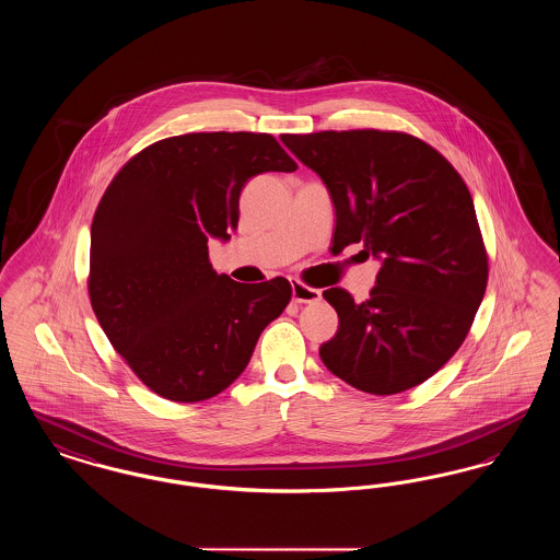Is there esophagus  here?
<instances>
[{"mask_svg": "<svg viewBox=\"0 0 560 560\" xmlns=\"http://www.w3.org/2000/svg\"><path fill=\"white\" fill-rule=\"evenodd\" d=\"M292 300L298 304H311V302H319L320 292L315 288H308L300 281H292Z\"/></svg>", "mask_w": 560, "mask_h": 560, "instance_id": "obj_1", "label": "esophagus"}]
</instances>
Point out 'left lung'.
I'll return each mask as SVG.
<instances>
[{
	"label": "left lung",
	"mask_w": 560,
	"mask_h": 560,
	"mask_svg": "<svg viewBox=\"0 0 560 560\" xmlns=\"http://www.w3.org/2000/svg\"><path fill=\"white\" fill-rule=\"evenodd\" d=\"M319 174L336 210L334 247L363 243L380 260L370 300L323 298L338 313L325 368L370 395H397L462 347L487 288V252L470 190L452 163L402 132L283 133Z\"/></svg>",
	"instance_id": "left-lung-1"
}]
</instances>
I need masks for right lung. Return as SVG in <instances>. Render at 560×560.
I'll return each instance as SVG.
<instances>
[{
  "mask_svg": "<svg viewBox=\"0 0 560 560\" xmlns=\"http://www.w3.org/2000/svg\"><path fill=\"white\" fill-rule=\"evenodd\" d=\"M293 170L270 133H185L140 151L105 190L92 220L90 302L108 342L163 399L229 388L290 304L283 277L218 275L208 241L231 240L249 178Z\"/></svg>",
  "mask_w": 560,
  "mask_h": 560,
  "instance_id": "add662e5",
  "label": "right lung"
}]
</instances>
